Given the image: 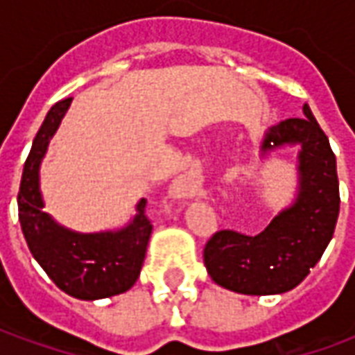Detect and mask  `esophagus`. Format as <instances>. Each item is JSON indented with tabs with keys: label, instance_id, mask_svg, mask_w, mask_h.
I'll use <instances>...</instances> for the list:
<instances>
[{
	"label": "esophagus",
	"instance_id": "1",
	"mask_svg": "<svg viewBox=\"0 0 355 355\" xmlns=\"http://www.w3.org/2000/svg\"><path fill=\"white\" fill-rule=\"evenodd\" d=\"M173 190L178 193V196H190L193 193V182L190 175H182V177H178L175 180V184H173Z\"/></svg>",
	"mask_w": 355,
	"mask_h": 355
}]
</instances>
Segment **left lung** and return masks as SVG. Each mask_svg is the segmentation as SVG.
Masks as SVG:
<instances>
[{"instance_id": "obj_1", "label": "left lung", "mask_w": 355, "mask_h": 355, "mask_svg": "<svg viewBox=\"0 0 355 355\" xmlns=\"http://www.w3.org/2000/svg\"><path fill=\"white\" fill-rule=\"evenodd\" d=\"M300 144V190L259 236L218 230L205 243L203 262L220 287L243 295H277L297 287L310 274L335 234L340 193L336 159L327 135L304 104V117L274 125L262 150Z\"/></svg>"}]
</instances>
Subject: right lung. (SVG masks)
<instances>
[{"mask_svg": "<svg viewBox=\"0 0 355 355\" xmlns=\"http://www.w3.org/2000/svg\"><path fill=\"white\" fill-rule=\"evenodd\" d=\"M70 102L72 98L58 101L35 135L17 198L19 220L30 253L58 289L81 300H96L125 293L139 279L152 220L146 215V200L140 201L139 215L127 228L104 234L66 230L43 211L40 163Z\"/></svg>", "mask_w": 355, "mask_h": 355, "instance_id": "add662e5", "label": "right lung"}]
</instances>
